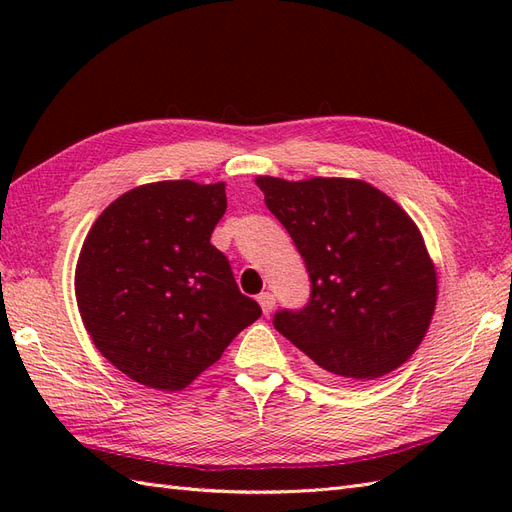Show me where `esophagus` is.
<instances>
[{"label":"esophagus","mask_w":512,"mask_h":512,"mask_svg":"<svg viewBox=\"0 0 512 512\" xmlns=\"http://www.w3.org/2000/svg\"><path fill=\"white\" fill-rule=\"evenodd\" d=\"M258 303H260V307H262V312H265V314H269L271 312V309L275 307V294L273 292H260L258 294Z\"/></svg>","instance_id":"esophagus-1"}]
</instances>
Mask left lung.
<instances>
[{
	"instance_id": "1",
	"label": "left lung",
	"mask_w": 512,
	"mask_h": 512,
	"mask_svg": "<svg viewBox=\"0 0 512 512\" xmlns=\"http://www.w3.org/2000/svg\"><path fill=\"white\" fill-rule=\"evenodd\" d=\"M265 203L305 260L309 299L273 327L318 367L376 380L406 363L436 307V269L397 203L354 179L258 177Z\"/></svg>"
}]
</instances>
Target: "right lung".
I'll list each match as a JSON object with an SVG mask.
<instances>
[{
	"mask_svg": "<svg viewBox=\"0 0 512 512\" xmlns=\"http://www.w3.org/2000/svg\"><path fill=\"white\" fill-rule=\"evenodd\" d=\"M224 211V183L160 181L119 196L91 226L76 301L96 348L132 380L179 391L260 318L211 245Z\"/></svg>",
	"mask_w": 512,
	"mask_h": 512,
	"instance_id": "add662e5",
	"label": "right lung"
}]
</instances>
